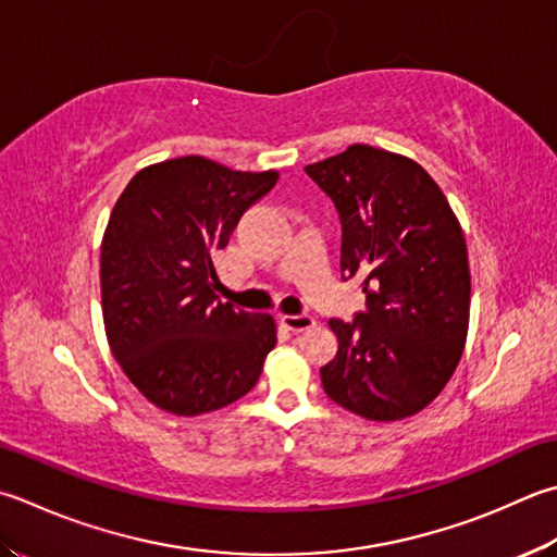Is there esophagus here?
Segmentation results:
<instances>
[{"instance_id":"obj_1","label":"esophagus","mask_w":557,"mask_h":557,"mask_svg":"<svg viewBox=\"0 0 557 557\" xmlns=\"http://www.w3.org/2000/svg\"><path fill=\"white\" fill-rule=\"evenodd\" d=\"M281 324L290 332H306L312 327L314 320L310 314H281Z\"/></svg>"}]
</instances>
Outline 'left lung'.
Instances as JSON below:
<instances>
[{
	"mask_svg": "<svg viewBox=\"0 0 557 557\" xmlns=\"http://www.w3.org/2000/svg\"><path fill=\"white\" fill-rule=\"evenodd\" d=\"M306 172L342 223V278H363L366 310L332 318L337 356L320 369L330 400L395 422L444 391L460 361L470 314L463 230L417 162L351 145Z\"/></svg>",
	"mask_w": 557,
	"mask_h": 557,
	"instance_id": "1",
	"label": "left lung"
}]
</instances>
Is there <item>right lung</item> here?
Listing matches in <instances>:
<instances>
[{"label":"right lung","mask_w":557,"mask_h":557,"mask_svg":"<svg viewBox=\"0 0 557 557\" xmlns=\"http://www.w3.org/2000/svg\"><path fill=\"white\" fill-rule=\"evenodd\" d=\"M276 172L206 157L145 166L115 201L101 243V308L123 373L164 412L196 417L257 385L276 324L218 300L215 255Z\"/></svg>","instance_id":"right-lung-1"}]
</instances>
